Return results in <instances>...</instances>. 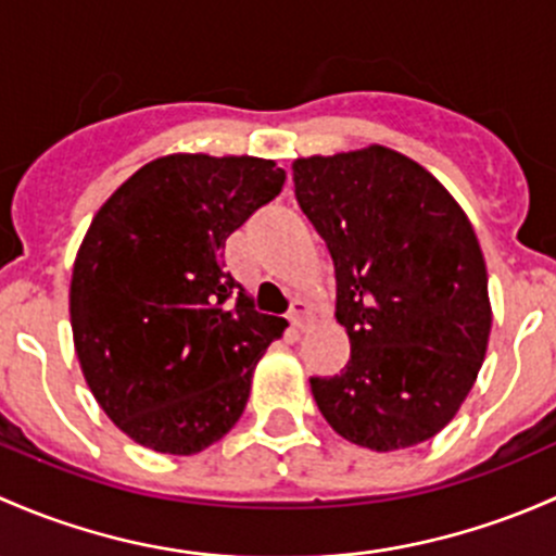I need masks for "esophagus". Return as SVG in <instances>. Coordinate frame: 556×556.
I'll return each instance as SVG.
<instances>
[{
  "mask_svg": "<svg viewBox=\"0 0 556 556\" xmlns=\"http://www.w3.org/2000/svg\"><path fill=\"white\" fill-rule=\"evenodd\" d=\"M289 318H291V324L296 326V329H305V320H307V305H305V302H302V300L291 302Z\"/></svg>",
  "mask_w": 556,
  "mask_h": 556,
  "instance_id": "obj_1",
  "label": "esophagus"
}]
</instances>
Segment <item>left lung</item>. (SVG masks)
<instances>
[{
    "mask_svg": "<svg viewBox=\"0 0 556 556\" xmlns=\"http://www.w3.org/2000/svg\"><path fill=\"white\" fill-rule=\"evenodd\" d=\"M300 208L326 240L351 362L311 377L320 415L375 452L415 447L460 409L490 337L488 267L468 216L388 147L294 160Z\"/></svg>",
    "mask_w": 556,
    "mask_h": 556,
    "instance_id": "obj_1",
    "label": "left lung"
}]
</instances>
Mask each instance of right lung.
<instances>
[{
	"mask_svg": "<svg viewBox=\"0 0 556 556\" xmlns=\"http://www.w3.org/2000/svg\"><path fill=\"white\" fill-rule=\"evenodd\" d=\"M283 181L273 160L168 154L90 222L68 291L74 348L96 402L134 442L194 455L243 415L254 366L289 324L238 291L225 240Z\"/></svg>",
	"mask_w": 556,
	"mask_h": 556,
	"instance_id": "1",
	"label": "right lung"
}]
</instances>
